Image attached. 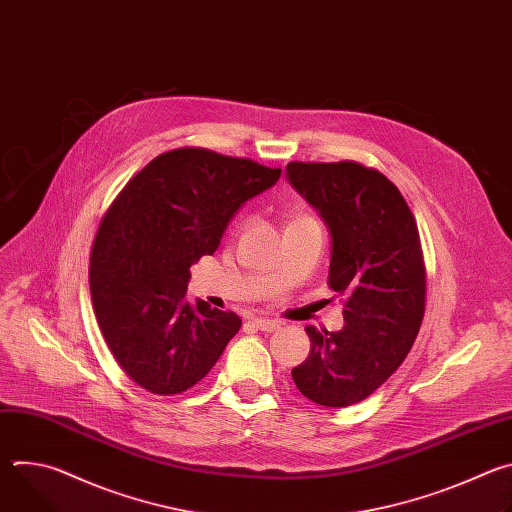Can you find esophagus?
<instances>
[{
  "label": "esophagus",
  "instance_id": "esophagus-1",
  "mask_svg": "<svg viewBox=\"0 0 512 512\" xmlns=\"http://www.w3.org/2000/svg\"><path fill=\"white\" fill-rule=\"evenodd\" d=\"M253 324H255L261 332H275V330L281 328V322L269 320V318H253Z\"/></svg>",
  "mask_w": 512,
  "mask_h": 512
}]
</instances>
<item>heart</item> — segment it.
<instances>
[{"label": "heart", "mask_w": 512, "mask_h": 512, "mask_svg": "<svg viewBox=\"0 0 512 512\" xmlns=\"http://www.w3.org/2000/svg\"><path fill=\"white\" fill-rule=\"evenodd\" d=\"M298 221H300V218H298Z\"/></svg>", "instance_id": "1"}]
</instances>
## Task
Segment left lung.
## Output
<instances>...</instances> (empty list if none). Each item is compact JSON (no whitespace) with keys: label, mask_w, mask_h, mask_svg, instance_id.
I'll return each mask as SVG.
<instances>
[{"label":"left lung","mask_w":512,"mask_h":512,"mask_svg":"<svg viewBox=\"0 0 512 512\" xmlns=\"http://www.w3.org/2000/svg\"><path fill=\"white\" fill-rule=\"evenodd\" d=\"M285 174L330 231L328 283L344 298L342 330L308 326L310 354L291 377L310 401L348 407L401 367L419 332L425 265L417 225L379 170L356 162H289Z\"/></svg>","instance_id":"left-lung-1"}]
</instances>
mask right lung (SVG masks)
<instances>
[{"mask_svg": "<svg viewBox=\"0 0 512 512\" xmlns=\"http://www.w3.org/2000/svg\"><path fill=\"white\" fill-rule=\"evenodd\" d=\"M279 176L247 158L180 148L137 172L103 216L91 251L93 310L119 367L145 391L194 387L239 332L235 312L186 302L190 267Z\"/></svg>", "mask_w": 512, "mask_h": 512, "instance_id": "right-lung-1", "label": "right lung"}]
</instances>
